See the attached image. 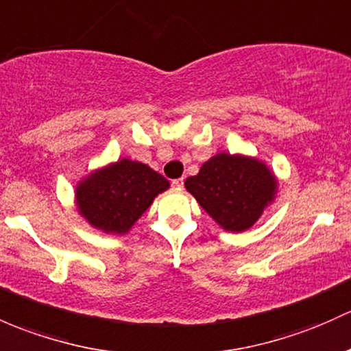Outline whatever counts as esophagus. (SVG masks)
<instances>
[{"mask_svg": "<svg viewBox=\"0 0 351 351\" xmlns=\"http://www.w3.org/2000/svg\"><path fill=\"white\" fill-rule=\"evenodd\" d=\"M172 186H174L176 189H182V187H184V179H182V177H180V179L172 180Z\"/></svg>", "mask_w": 351, "mask_h": 351, "instance_id": "34e87169", "label": "esophagus"}]
</instances>
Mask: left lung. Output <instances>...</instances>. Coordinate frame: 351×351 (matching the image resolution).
Listing matches in <instances>:
<instances>
[{
	"mask_svg": "<svg viewBox=\"0 0 351 351\" xmlns=\"http://www.w3.org/2000/svg\"><path fill=\"white\" fill-rule=\"evenodd\" d=\"M186 189L226 231L241 232L273 201L276 179L259 160L217 154L197 176L187 177Z\"/></svg>",
	"mask_w": 351,
	"mask_h": 351,
	"instance_id": "left-lung-1",
	"label": "left lung"
}]
</instances>
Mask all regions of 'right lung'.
Returning <instances> with one entry per match:
<instances>
[{"instance_id": "1", "label": "right lung", "mask_w": 351, "mask_h": 351, "mask_svg": "<svg viewBox=\"0 0 351 351\" xmlns=\"http://www.w3.org/2000/svg\"><path fill=\"white\" fill-rule=\"evenodd\" d=\"M169 180L149 165L122 159L88 176L77 189L78 209L105 232L122 234L149 209Z\"/></svg>"}]
</instances>
